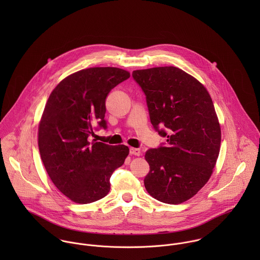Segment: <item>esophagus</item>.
<instances>
[{"instance_id":"1","label":"esophagus","mask_w":260,"mask_h":260,"mask_svg":"<svg viewBox=\"0 0 260 260\" xmlns=\"http://www.w3.org/2000/svg\"><path fill=\"white\" fill-rule=\"evenodd\" d=\"M130 154L131 155H135V156H140L141 155V151H140V149L131 147L130 148Z\"/></svg>"}]
</instances>
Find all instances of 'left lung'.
<instances>
[{
	"mask_svg": "<svg viewBox=\"0 0 260 260\" xmlns=\"http://www.w3.org/2000/svg\"><path fill=\"white\" fill-rule=\"evenodd\" d=\"M132 75L146 95L153 127L167 137L165 146L145 154L150 171L144 185L158 201L183 203L207 183L219 155L221 129L212 99L197 79L176 67Z\"/></svg>",
	"mask_w": 260,
	"mask_h": 260,
	"instance_id": "1",
	"label": "left lung"
}]
</instances>
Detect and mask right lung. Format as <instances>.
I'll list each match as a JSON object with an SVG mask.
<instances>
[{"instance_id":"add662e5","label":"right lung","mask_w":260,"mask_h":260,"mask_svg":"<svg viewBox=\"0 0 260 260\" xmlns=\"http://www.w3.org/2000/svg\"><path fill=\"white\" fill-rule=\"evenodd\" d=\"M129 77L115 67L83 69L63 79L49 96L38 129L40 155L54 185L75 203L105 197L114 170L129 154L125 145L88 141L95 125L106 128V98Z\"/></svg>"}]
</instances>
